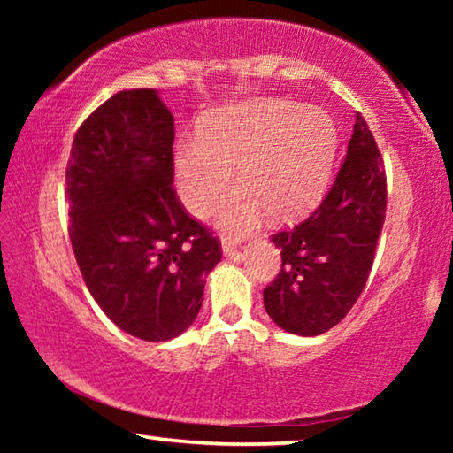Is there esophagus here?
<instances>
[{
  "label": "esophagus",
  "mask_w": 453,
  "mask_h": 453,
  "mask_svg": "<svg viewBox=\"0 0 453 453\" xmlns=\"http://www.w3.org/2000/svg\"><path fill=\"white\" fill-rule=\"evenodd\" d=\"M237 243H240V240H235L229 234L221 235V251H224V256H234Z\"/></svg>",
  "instance_id": "obj_1"
}]
</instances>
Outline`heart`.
I'll return each mask as SVG.
<instances>
[{
	"label": "heart",
	"mask_w": 453,
	"mask_h": 453,
	"mask_svg": "<svg viewBox=\"0 0 453 453\" xmlns=\"http://www.w3.org/2000/svg\"><path fill=\"white\" fill-rule=\"evenodd\" d=\"M337 153L332 118L288 99H254L211 111L199 137L175 150L178 189L191 211H203L235 183V165L250 189L216 208L219 226L248 229L264 208L294 219L324 197Z\"/></svg>",
	"instance_id": "1"
}]
</instances>
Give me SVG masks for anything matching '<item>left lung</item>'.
<instances>
[{
    "label": "left lung",
    "mask_w": 453,
    "mask_h": 453,
    "mask_svg": "<svg viewBox=\"0 0 453 453\" xmlns=\"http://www.w3.org/2000/svg\"><path fill=\"white\" fill-rule=\"evenodd\" d=\"M386 170L362 113L346 162L311 216L272 237L281 270L264 289L267 316L296 335H319L354 308L372 272L383 219Z\"/></svg>",
    "instance_id": "8db88e82"
}]
</instances>
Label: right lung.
<instances>
[{
    "label": "right lung",
    "mask_w": 453,
    "mask_h": 453,
    "mask_svg": "<svg viewBox=\"0 0 453 453\" xmlns=\"http://www.w3.org/2000/svg\"><path fill=\"white\" fill-rule=\"evenodd\" d=\"M173 135L157 89L119 91L83 121L65 170L83 281L113 324L145 342L194 324L221 259L218 237L175 196Z\"/></svg>",
    "instance_id": "obj_1"
}]
</instances>
